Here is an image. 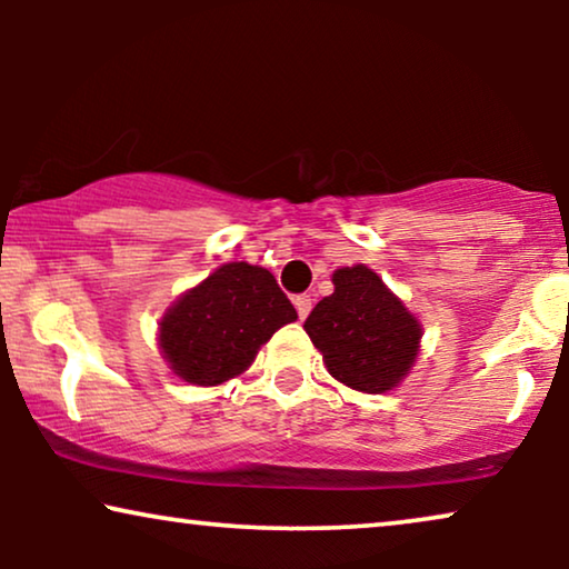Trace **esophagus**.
Wrapping results in <instances>:
<instances>
[{"label":"esophagus","mask_w":569,"mask_h":569,"mask_svg":"<svg viewBox=\"0 0 569 569\" xmlns=\"http://www.w3.org/2000/svg\"><path fill=\"white\" fill-rule=\"evenodd\" d=\"M292 302H295V310H298L300 318H306L310 313V308H313V300H310V295H298V298H295Z\"/></svg>","instance_id":"esophagus-1"}]
</instances>
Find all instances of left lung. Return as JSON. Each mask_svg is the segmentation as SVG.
I'll return each mask as SVG.
<instances>
[{"instance_id": "8db88e82", "label": "left lung", "mask_w": 569, "mask_h": 569, "mask_svg": "<svg viewBox=\"0 0 569 569\" xmlns=\"http://www.w3.org/2000/svg\"><path fill=\"white\" fill-rule=\"evenodd\" d=\"M331 282L333 292L306 318L310 341L339 383L391 391L415 368L422 326L365 263L337 269Z\"/></svg>"}]
</instances>
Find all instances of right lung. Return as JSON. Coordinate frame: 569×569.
Masks as SVG:
<instances>
[{
  "instance_id": "obj_1",
  "label": "right lung",
  "mask_w": 569,
  "mask_h": 569,
  "mask_svg": "<svg viewBox=\"0 0 569 569\" xmlns=\"http://www.w3.org/2000/svg\"><path fill=\"white\" fill-rule=\"evenodd\" d=\"M295 318L271 271L246 261L222 263L168 308L160 349L186 383L220 386L251 368L261 345Z\"/></svg>"
}]
</instances>
